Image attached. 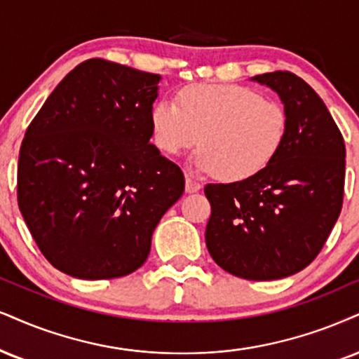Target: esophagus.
Segmentation results:
<instances>
[{
    "label": "esophagus",
    "mask_w": 359,
    "mask_h": 359,
    "mask_svg": "<svg viewBox=\"0 0 359 359\" xmlns=\"http://www.w3.org/2000/svg\"><path fill=\"white\" fill-rule=\"evenodd\" d=\"M201 189L200 181L193 180L191 176H187V193H196Z\"/></svg>",
    "instance_id": "esophagus-1"
}]
</instances>
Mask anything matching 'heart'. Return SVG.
Masks as SVG:
<instances>
[{"label":"heart","instance_id":"heart-1","mask_svg":"<svg viewBox=\"0 0 359 359\" xmlns=\"http://www.w3.org/2000/svg\"><path fill=\"white\" fill-rule=\"evenodd\" d=\"M176 103L156 101L149 111L153 143L178 156L200 141L194 165L219 178L241 181L263 171L280 153L287 114L278 101L240 85H194Z\"/></svg>","mask_w":359,"mask_h":359}]
</instances>
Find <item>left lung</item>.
Listing matches in <instances>:
<instances>
[{"label": "left lung", "mask_w": 359, "mask_h": 359, "mask_svg": "<svg viewBox=\"0 0 359 359\" xmlns=\"http://www.w3.org/2000/svg\"><path fill=\"white\" fill-rule=\"evenodd\" d=\"M255 81L280 95L287 114L280 153L251 178L206 184V246L224 271L253 281L302 271L320 255L344 194V140L326 104L290 72Z\"/></svg>", "instance_id": "1"}]
</instances>
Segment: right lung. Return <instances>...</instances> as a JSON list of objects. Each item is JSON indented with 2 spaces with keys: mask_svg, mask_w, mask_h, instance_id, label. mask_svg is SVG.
Returning a JSON list of instances; mask_svg holds the SVG:
<instances>
[{
  "mask_svg": "<svg viewBox=\"0 0 359 359\" xmlns=\"http://www.w3.org/2000/svg\"><path fill=\"white\" fill-rule=\"evenodd\" d=\"M159 74L93 57L72 69L29 123L18 206L44 258L81 280L126 276L184 175L149 143Z\"/></svg>",
  "mask_w": 359,
  "mask_h": 359,
  "instance_id": "add662e5",
  "label": "right lung"
}]
</instances>
